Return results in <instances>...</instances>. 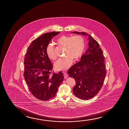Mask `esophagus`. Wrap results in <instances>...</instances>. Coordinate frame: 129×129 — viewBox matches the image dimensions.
Returning <instances> with one entry per match:
<instances>
[{"label":"esophagus","instance_id":"1","mask_svg":"<svg viewBox=\"0 0 129 129\" xmlns=\"http://www.w3.org/2000/svg\"><path fill=\"white\" fill-rule=\"evenodd\" d=\"M68 77V75H67V74H65L64 73V78H67Z\"/></svg>","mask_w":129,"mask_h":129}]
</instances>
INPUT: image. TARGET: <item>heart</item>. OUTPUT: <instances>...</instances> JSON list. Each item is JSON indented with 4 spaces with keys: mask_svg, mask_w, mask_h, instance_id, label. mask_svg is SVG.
<instances>
[{
    "mask_svg": "<svg viewBox=\"0 0 129 129\" xmlns=\"http://www.w3.org/2000/svg\"><path fill=\"white\" fill-rule=\"evenodd\" d=\"M58 45L65 48V57L60 58L55 64V67L58 71H66L69 68L72 63L73 60H78L83 54L85 47V41L81 35L74 36H62L56 40ZM46 53L48 58L54 60L56 58L54 52V46L48 45Z\"/></svg>",
    "mask_w": 129,
    "mask_h": 129,
    "instance_id": "heart-1",
    "label": "heart"
}]
</instances>
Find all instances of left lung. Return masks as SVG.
I'll return each mask as SVG.
<instances>
[{
	"label": "left lung",
	"mask_w": 129,
	"mask_h": 129,
	"mask_svg": "<svg viewBox=\"0 0 129 129\" xmlns=\"http://www.w3.org/2000/svg\"><path fill=\"white\" fill-rule=\"evenodd\" d=\"M71 33L88 36V48L80 61L67 72L69 77L76 81L73 88L74 95L81 100H88L96 95L102 87L106 74L104 56L99 44L91 36L85 32Z\"/></svg>",
	"instance_id": "8db88e82"
}]
</instances>
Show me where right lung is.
Wrapping results in <instances>:
<instances>
[{
    "instance_id": "obj_1",
    "label": "right lung",
    "mask_w": 129,
    "mask_h": 129,
    "mask_svg": "<svg viewBox=\"0 0 129 129\" xmlns=\"http://www.w3.org/2000/svg\"><path fill=\"white\" fill-rule=\"evenodd\" d=\"M59 33H45L33 41L25 56L24 77L31 93L41 101L55 97L63 80L61 72L51 74L53 65L46 53L50 41Z\"/></svg>"
}]
</instances>
